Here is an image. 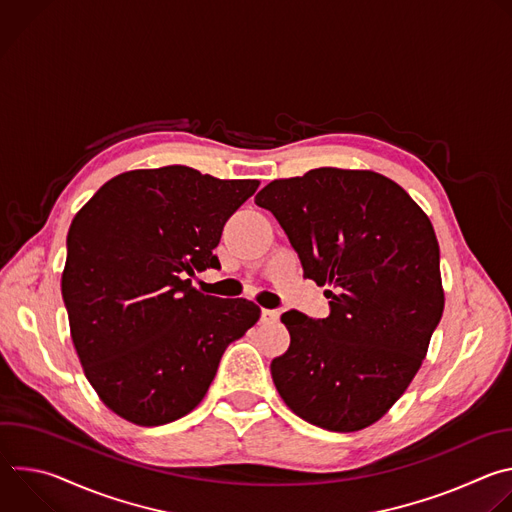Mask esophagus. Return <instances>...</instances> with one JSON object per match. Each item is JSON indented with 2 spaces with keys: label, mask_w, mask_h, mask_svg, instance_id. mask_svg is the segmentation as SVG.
Segmentation results:
<instances>
[{
  "label": "esophagus",
  "mask_w": 512,
  "mask_h": 512,
  "mask_svg": "<svg viewBox=\"0 0 512 512\" xmlns=\"http://www.w3.org/2000/svg\"><path fill=\"white\" fill-rule=\"evenodd\" d=\"M279 320L277 310H261V324H275Z\"/></svg>",
  "instance_id": "34e87169"
}]
</instances>
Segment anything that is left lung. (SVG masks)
<instances>
[{"label": "left lung", "mask_w": 512, "mask_h": 512, "mask_svg": "<svg viewBox=\"0 0 512 512\" xmlns=\"http://www.w3.org/2000/svg\"><path fill=\"white\" fill-rule=\"evenodd\" d=\"M255 204L273 212L304 277L330 285L326 318L281 316L291 338L271 362L281 399L328 431L375 423L413 381L444 312L429 218L399 184L367 170L273 180Z\"/></svg>", "instance_id": "8db88e82"}]
</instances>
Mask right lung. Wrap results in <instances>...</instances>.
I'll use <instances>...</instances> for the list:
<instances>
[{
	"instance_id": "1",
	"label": "right lung",
	"mask_w": 512,
	"mask_h": 512,
	"mask_svg": "<svg viewBox=\"0 0 512 512\" xmlns=\"http://www.w3.org/2000/svg\"><path fill=\"white\" fill-rule=\"evenodd\" d=\"M257 180L188 166L125 172L79 210L66 237L62 300L85 375L137 425H164L206 395L227 346L257 320L249 300L192 287Z\"/></svg>"
}]
</instances>
